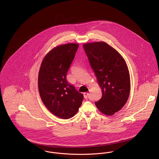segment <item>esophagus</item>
I'll return each instance as SVG.
<instances>
[{
  "label": "esophagus",
  "instance_id": "esophagus-1",
  "mask_svg": "<svg viewBox=\"0 0 159 159\" xmlns=\"http://www.w3.org/2000/svg\"><path fill=\"white\" fill-rule=\"evenodd\" d=\"M84 96L85 98H87L88 97V96H89V93H85L84 94Z\"/></svg>",
  "mask_w": 159,
  "mask_h": 159
}]
</instances>
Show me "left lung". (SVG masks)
Returning a JSON list of instances; mask_svg holds the SVG:
<instances>
[{"instance_id": "left-lung-1", "label": "left lung", "mask_w": 159, "mask_h": 159, "mask_svg": "<svg viewBox=\"0 0 159 159\" xmlns=\"http://www.w3.org/2000/svg\"><path fill=\"white\" fill-rule=\"evenodd\" d=\"M83 47L102 91V98L95 104L103 114L113 115L122 108L129 98L130 77L126 63L105 42L85 43Z\"/></svg>"}]
</instances>
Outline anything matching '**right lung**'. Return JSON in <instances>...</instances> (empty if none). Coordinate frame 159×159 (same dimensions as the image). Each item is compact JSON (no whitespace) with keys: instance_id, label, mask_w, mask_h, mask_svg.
Here are the masks:
<instances>
[{"instance_id":"add662e5","label":"right lung","mask_w":159,"mask_h":159,"mask_svg":"<svg viewBox=\"0 0 159 159\" xmlns=\"http://www.w3.org/2000/svg\"><path fill=\"white\" fill-rule=\"evenodd\" d=\"M78 47L77 43H68L51 50L39 73L38 88L43 103L51 112L63 119L73 117L84 99V95L66 80Z\"/></svg>"}]
</instances>
